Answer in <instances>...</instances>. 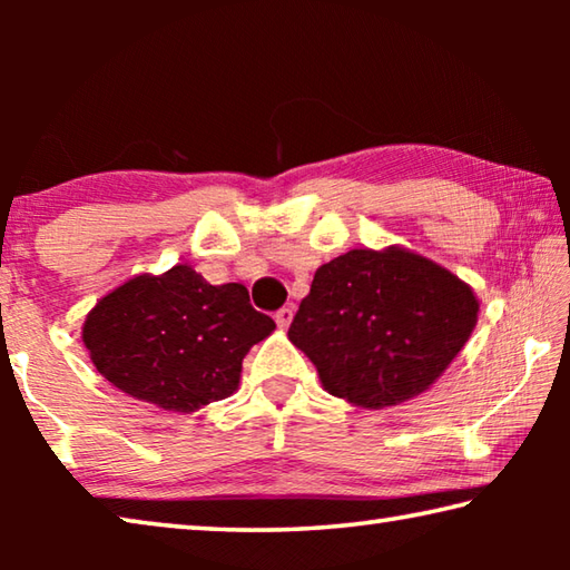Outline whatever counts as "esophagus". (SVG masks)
<instances>
[{"instance_id":"34e87169","label":"esophagus","mask_w":570,"mask_h":570,"mask_svg":"<svg viewBox=\"0 0 570 570\" xmlns=\"http://www.w3.org/2000/svg\"><path fill=\"white\" fill-rule=\"evenodd\" d=\"M274 320H276L278 326H282V330H286V326L292 324V320H294V308H292V306H282V308H278V312L274 314Z\"/></svg>"}]
</instances>
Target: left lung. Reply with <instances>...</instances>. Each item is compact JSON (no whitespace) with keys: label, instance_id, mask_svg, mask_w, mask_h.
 <instances>
[{"label":"left lung","instance_id":"left-lung-1","mask_svg":"<svg viewBox=\"0 0 570 570\" xmlns=\"http://www.w3.org/2000/svg\"><path fill=\"white\" fill-rule=\"evenodd\" d=\"M478 298L448 268L404 248H354L314 274L288 340L324 390L382 410L430 387L465 346Z\"/></svg>","mask_w":570,"mask_h":570}]
</instances>
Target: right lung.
Masks as SVG:
<instances>
[{
  "label": "right lung",
  "instance_id": "obj_1",
  "mask_svg": "<svg viewBox=\"0 0 570 570\" xmlns=\"http://www.w3.org/2000/svg\"><path fill=\"white\" fill-rule=\"evenodd\" d=\"M244 284H208L178 264L163 276H135L102 296L82 342L105 380L135 400L196 412L234 394L250 346L274 332Z\"/></svg>",
  "mask_w": 570,
  "mask_h": 570
}]
</instances>
